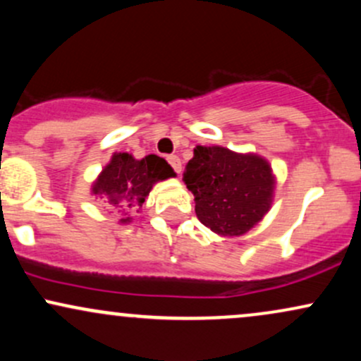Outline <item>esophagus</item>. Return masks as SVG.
<instances>
[{"label":"esophagus","mask_w":361,"mask_h":361,"mask_svg":"<svg viewBox=\"0 0 361 361\" xmlns=\"http://www.w3.org/2000/svg\"><path fill=\"white\" fill-rule=\"evenodd\" d=\"M168 163L175 173L181 171V159L178 156H168Z\"/></svg>","instance_id":"esophagus-1"}]
</instances>
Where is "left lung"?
<instances>
[{"instance_id":"left-lung-1","label":"left lung","mask_w":361,"mask_h":361,"mask_svg":"<svg viewBox=\"0 0 361 361\" xmlns=\"http://www.w3.org/2000/svg\"><path fill=\"white\" fill-rule=\"evenodd\" d=\"M183 180L198 221L221 235H241L270 210L275 178L263 157L197 146Z\"/></svg>"}]
</instances>
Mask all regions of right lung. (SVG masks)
I'll return each instance as SVG.
<instances>
[{
    "mask_svg": "<svg viewBox=\"0 0 361 361\" xmlns=\"http://www.w3.org/2000/svg\"><path fill=\"white\" fill-rule=\"evenodd\" d=\"M176 176L163 157L149 154L134 159L128 152H115L102 175L93 185V193L100 195L110 209L127 215L128 210L142 207L156 181ZM130 222V217L122 219Z\"/></svg>",
    "mask_w": 361,
    "mask_h": 361,
    "instance_id": "add662e5",
    "label": "right lung"
}]
</instances>
